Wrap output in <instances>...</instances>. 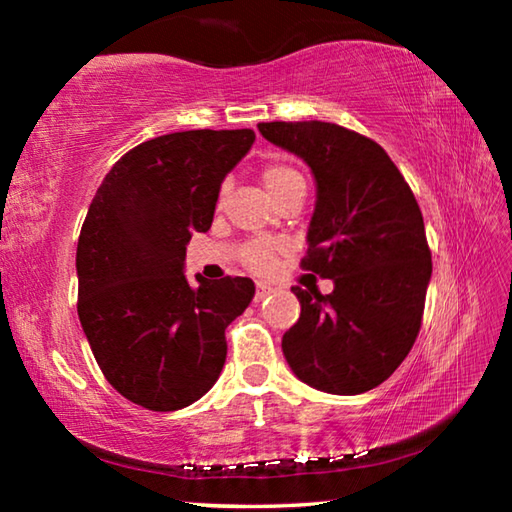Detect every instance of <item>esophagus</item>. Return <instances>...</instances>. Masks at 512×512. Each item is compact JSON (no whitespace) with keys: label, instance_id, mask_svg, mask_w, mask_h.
I'll return each mask as SVG.
<instances>
[{"label":"esophagus","instance_id":"esophagus-1","mask_svg":"<svg viewBox=\"0 0 512 512\" xmlns=\"http://www.w3.org/2000/svg\"><path fill=\"white\" fill-rule=\"evenodd\" d=\"M268 293H273V287L271 284H266V282H259L257 284V289H255V302H262Z\"/></svg>","mask_w":512,"mask_h":512}]
</instances>
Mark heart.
<instances>
[{
    "label": "heart",
    "instance_id": "obj_1",
    "mask_svg": "<svg viewBox=\"0 0 512 512\" xmlns=\"http://www.w3.org/2000/svg\"><path fill=\"white\" fill-rule=\"evenodd\" d=\"M262 183L268 189L275 201H280L282 196H287L293 189H305V178L300 176L296 169L287 167V164H268L262 171ZM230 192V183H223L219 189V205L225 203V196ZM284 250L282 241H253L246 248L244 262L248 268H253L257 273H266L275 266V259Z\"/></svg>",
    "mask_w": 512,
    "mask_h": 512
}]
</instances>
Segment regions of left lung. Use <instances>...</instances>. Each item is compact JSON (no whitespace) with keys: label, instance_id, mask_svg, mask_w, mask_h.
I'll list each match as a JSON object with an SVG mask.
<instances>
[{"label":"left lung","instance_id":"1","mask_svg":"<svg viewBox=\"0 0 512 512\" xmlns=\"http://www.w3.org/2000/svg\"><path fill=\"white\" fill-rule=\"evenodd\" d=\"M259 133L307 164L316 207L302 268L334 291L291 287L300 318L282 352L300 381L332 395L379 386L411 352L431 280L418 201L377 142L327 121H268Z\"/></svg>","mask_w":512,"mask_h":512}]
</instances>
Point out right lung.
I'll return each instance as SVG.
<instances>
[{"label": "right lung", "instance_id": "right-lung-1", "mask_svg": "<svg viewBox=\"0 0 512 512\" xmlns=\"http://www.w3.org/2000/svg\"><path fill=\"white\" fill-rule=\"evenodd\" d=\"M255 133L185 131L128 151L94 194L76 248L79 320L94 359L126 400L151 411L194 404L219 379L225 327L255 296L250 277H185L225 176Z\"/></svg>", "mask_w": 512, "mask_h": 512}]
</instances>
